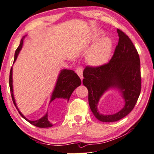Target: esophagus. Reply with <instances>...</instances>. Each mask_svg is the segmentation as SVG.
I'll return each mask as SVG.
<instances>
[{
    "label": "esophagus",
    "instance_id": "1",
    "mask_svg": "<svg viewBox=\"0 0 154 154\" xmlns=\"http://www.w3.org/2000/svg\"><path fill=\"white\" fill-rule=\"evenodd\" d=\"M83 70H84V68L82 66H79L76 70L77 74L79 75V77L81 78V79H83Z\"/></svg>",
    "mask_w": 154,
    "mask_h": 154
}]
</instances>
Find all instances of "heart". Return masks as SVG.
<instances>
[{"instance_id": "obj_1", "label": "heart", "mask_w": 154, "mask_h": 154, "mask_svg": "<svg viewBox=\"0 0 154 154\" xmlns=\"http://www.w3.org/2000/svg\"><path fill=\"white\" fill-rule=\"evenodd\" d=\"M99 37V33L94 34V40ZM112 50V42L108 38H103L93 46L87 55V61L94 66H101L108 62Z\"/></svg>"}]
</instances>
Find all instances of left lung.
I'll list each match as a JSON object with an SVG mask.
<instances>
[{
    "instance_id": "8db88e82",
    "label": "left lung",
    "mask_w": 154,
    "mask_h": 154,
    "mask_svg": "<svg viewBox=\"0 0 154 154\" xmlns=\"http://www.w3.org/2000/svg\"><path fill=\"white\" fill-rule=\"evenodd\" d=\"M119 42L113 56L108 63L99 66H87L83 72V84L88 90L90 108L94 116L102 122L117 121L126 116L134 109L141 90L140 62L138 51L130 38L117 29ZM116 87L123 94L125 106L112 116L99 114L98 100L103 92Z\"/></svg>"
}]
</instances>
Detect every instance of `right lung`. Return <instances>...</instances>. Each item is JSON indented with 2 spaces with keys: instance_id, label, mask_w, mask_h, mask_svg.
Here are the masks:
<instances>
[{
  "instance_id": "add662e5",
  "label": "right lung",
  "mask_w": 154,
  "mask_h": 154,
  "mask_svg": "<svg viewBox=\"0 0 154 154\" xmlns=\"http://www.w3.org/2000/svg\"><path fill=\"white\" fill-rule=\"evenodd\" d=\"M23 39H22L20 41V44L15 52V55H14V62L16 60V58L18 57V55L20 51L21 50L22 46H23ZM82 84L81 79L79 77V76L73 71L72 70H62L61 71L60 74L58 77L57 84L55 88L54 91L53 92L52 97H51V101H52L55 99L57 98H63V99H67L68 101L69 99L70 95L72 93V92L74 91L75 89L77 87L80 86ZM9 88H10V91L11 94V98L13 100V102L14 105H15L16 109L18 110L19 114H20V116L25 119L26 121H27L29 123H30L32 125H35L38 128H50L52 127L53 125L51 124L49 121H48V114L46 113L45 116H43L42 118L37 121H29L26 117H24L23 114L19 111L18 109V107L16 106L15 99L14 97L13 94V86H12V67L11 68L10 73H9Z\"/></svg>"
}]
</instances>
